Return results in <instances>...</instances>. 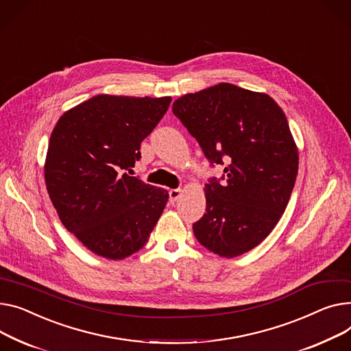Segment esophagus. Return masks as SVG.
Returning <instances> with one entry per match:
<instances>
[{
  "instance_id": "34e87169",
  "label": "esophagus",
  "mask_w": 351,
  "mask_h": 351,
  "mask_svg": "<svg viewBox=\"0 0 351 351\" xmlns=\"http://www.w3.org/2000/svg\"><path fill=\"white\" fill-rule=\"evenodd\" d=\"M180 195H182L180 189H171L169 191V200H171V203H175L180 197Z\"/></svg>"
}]
</instances>
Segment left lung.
Masks as SVG:
<instances>
[{"label": "left lung", "instance_id": "left-lung-1", "mask_svg": "<svg viewBox=\"0 0 351 351\" xmlns=\"http://www.w3.org/2000/svg\"><path fill=\"white\" fill-rule=\"evenodd\" d=\"M220 182L206 183L197 241L220 256L241 255L268 237L289 202L299 155L288 120L274 99L230 83L189 93L172 106Z\"/></svg>", "mask_w": 351, "mask_h": 351}]
</instances>
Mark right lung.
Here are the masks:
<instances>
[{"mask_svg":"<svg viewBox=\"0 0 351 351\" xmlns=\"http://www.w3.org/2000/svg\"><path fill=\"white\" fill-rule=\"evenodd\" d=\"M171 100L99 95L66 111L52 131L46 189L63 226L104 258L141 250L167 206L165 189L131 172Z\"/></svg>","mask_w":351,"mask_h":351,"instance_id":"add662e5","label":"right lung"}]
</instances>
